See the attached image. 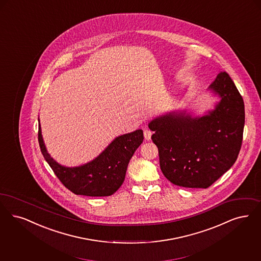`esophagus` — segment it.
<instances>
[{
    "label": "esophagus",
    "instance_id": "34e87169",
    "mask_svg": "<svg viewBox=\"0 0 261 261\" xmlns=\"http://www.w3.org/2000/svg\"><path fill=\"white\" fill-rule=\"evenodd\" d=\"M151 135H152V133H151L150 130L144 129V136H145V139H146V141H149L151 139Z\"/></svg>",
    "mask_w": 261,
    "mask_h": 261
}]
</instances>
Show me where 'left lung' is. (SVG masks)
I'll use <instances>...</instances> for the list:
<instances>
[{
	"label": "left lung",
	"mask_w": 261,
	"mask_h": 261,
	"mask_svg": "<svg viewBox=\"0 0 261 261\" xmlns=\"http://www.w3.org/2000/svg\"><path fill=\"white\" fill-rule=\"evenodd\" d=\"M208 89L220 100L206 115L176 111L148 123L154 132L151 139L158 147L160 169L178 187L208 188L233 166L240 151L245 125L241 94L225 72Z\"/></svg>",
	"instance_id": "obj_1"
}]
</instances>
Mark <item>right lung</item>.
Wrapping results in <instances>:
<instances>
[{"label": "right lung", "mask_w": 261, "mask_h": 261, "mask_svg": "<svg viewBox=\"0 0 261 261\" xmlns=\"http://www.w3.org/2000/svg\"><path fill=\"white\" fill-rule=\"evenodd\" d=\"M143 141L141 129L118 136L92 161L77 167H66L47 152L39 119V144L42 155L56 177L76 195L101 197L114 194L123 184L129 161Z\"/></svg>", "instance_id": "1"}]
</instances>
